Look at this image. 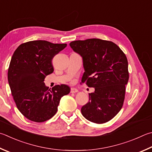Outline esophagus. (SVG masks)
<instances>
[{
	"mask_svg": "<svg viewBox=\"0 0 152 152\" xmlns=\"http://www.w3.org/2000/svg\"><path fill=\"white\" fill-rule=\"evenodd\" d=\"M78 92V90H77V89H76V88H72L71 90H70V92L72 94H74V93H76V92Z\"/></svg>",
	"mask_w": 152,
	"mask_h": 152,
	"instance_id": "1",
	"label": "esophagus"
}]
</instances>
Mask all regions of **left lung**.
<instances>
[{"instance_id": "left-lung-1", "label": "left lung", "mask_w": 152, "mask_h": 152, "mask_svg": "<svg viewBox=\"0 0 152 152\" xmlns=\"http://www.w3.org/2000/svg\"><path fill=\"white\" fill-rule=\"evenodd\" d=\"M70 46L83 60L81 83L95 89L82 107V114L96 124L108 122L122 109L125 98L129 79L125 54L115 43L98 38L72 41Z\"/></svg>"}]
</instances>
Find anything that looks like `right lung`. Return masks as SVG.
<instances>
[{"mask_svg":"<svg viewBox=\"0 0 152 152\" xmlns=\"http://www.w3.org/2000/svg\"><path fill=\"white\" fill-rule=\"evenodd\" d=\"M66 44L46 40L29 41L16 48L11 58L8 80L16 107L24 116L36 122L50 119L63 96L70 93L67 85L46 86V76L54 72L52 60Z\"/></svg>","mask_w":152,"mask_h":152,"instance_id":"right-lung-1","label":"right lung"}]
</instances>
